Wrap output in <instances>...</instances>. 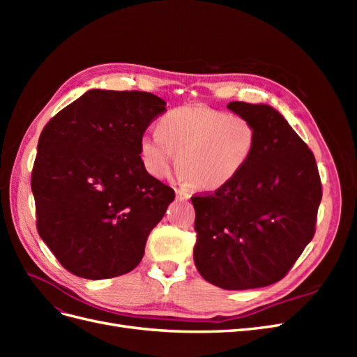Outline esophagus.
<instances>
[{
    "mask_svg": "<svg viewBox=\"0 0 357 357\" xmlns=\"http://www.w3.org/2000/svg\"><path fill=\"white\" fill-rule=\"evenodd\" d=\"M176 197H177V199H180V201H188V199L190 198V193L186 192V190H183V189H177V190H176Z\"/></svg>",
    "mask_w": 357,
    "mask_h": 357,
    "instance_id": "34e87169",
    "label": "esophagus"
}]
</instances>
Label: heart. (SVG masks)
<instances>
[{"label":"heart","instance_id":"b5f03b06","mask_svg":"<svg viewBox=\"0 0 357 357\" xmlns=\"http://www.w3.org/2000/svg\"><path fill=\"white\" fill-rule=\"evenodd\" d=\"M259 143L252 119L205 104H186L159 119L158 134L139 139V158L152 177L165 178L174 164L180 178L201 190L228 186L250 164Z\"/></svg>","mask_w":357,"mask_h":357}]
</instances>
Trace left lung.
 Here are the masks:
<instances>
[{
	"label": "left lung",
	"mask_w": 357,
	"mask_h": 357,
	"mask_svg": "<svg viewBox=\"0 0 357 357\" xmlns=\"http://www.w3.org/2000/svg\"><path fill=\"white\" fill-rule=\"evenodd\" d=\"M252 119L259 143L241 174L193 195L199 274L226 290L256 289L286 277L316 232L321 181L314 155L273 107L232 101Z\"/></svg>",
	"instance_id": "obj_1"
}]
</instances>
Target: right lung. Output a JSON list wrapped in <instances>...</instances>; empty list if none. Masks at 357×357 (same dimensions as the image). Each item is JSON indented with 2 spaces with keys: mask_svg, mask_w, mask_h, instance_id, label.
I'll return each instance as SVG.
<instances>
[{
  "mask_svg": "<svg viewBox=\"0 0 357 357\" xmlns=\"http://www.w3.org/2000/svg\"><path fill=\"white\" fill-rule=\"evenodd\" d=\"M165 105L149 92L93 89L43 128L31 174L37 231L71 274L119 277L143 259L176 197L139 158V139Z\"/></svg>",
  "mask_w": 357,
  "mask_h": 357,
  "instance_id": "add662e5",
  "label": "right lung"
}]
</instances>
